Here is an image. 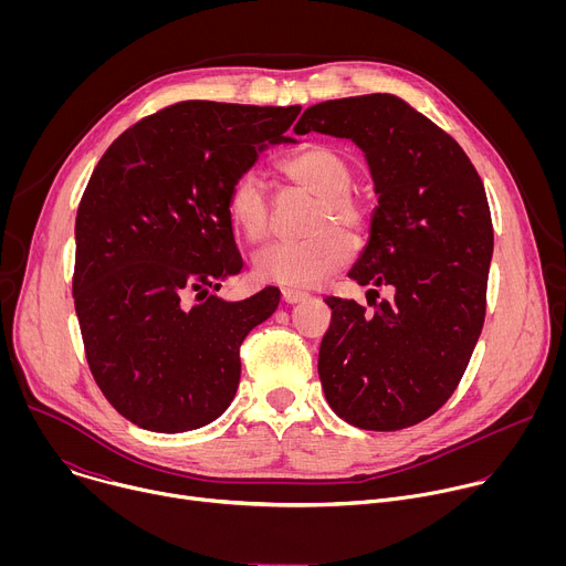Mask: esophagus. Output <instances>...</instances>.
<instances>
[{
    "mask_svg": "<svg viewBox=\"0 0 566 566\" xmlns=\"http://www.w3.org/2000/svg\"><path fill=\"white\" fill-rule=\"evenodd\" d=\"M308 297V293H304V291H297V289H282V300L286 302V304H297V302H302V300H306Z\"/></svg>",
    "mask_w": 566,
    "mask_h": 566,
    "instance_id": "1",
    "label": "esophagus"
}]
</instances>
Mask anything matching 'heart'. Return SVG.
<instances>
[{
	"mask_svg": "<svg viewBox=\"0 0 566 566\" xmlns=\"http://www.w3.org/2000/svg\"><path fill=\"white\" fill-rule=\"evenodd\" d=\"M282 179L315 199L308 219L311 237L273 244L255 255L253 271L260 282L286 289H308L343 269L354 255L353 239L369 228L367 203L352 192V160L332 145H306L277 166ZM226 212L234 230L251 244L271 232V195L255 172L239 175L226 195Z\"/></svg>",
	"mask_w": 566,
	"mask_h": 566,
	"instance_id": "b5f03b06",
	"label": "heart"
}]
</instances>
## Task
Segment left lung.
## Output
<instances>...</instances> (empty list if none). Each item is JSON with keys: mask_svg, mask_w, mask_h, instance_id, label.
Returning <instances> with one entry per match:
<instances>
[{"mask_svg": "<svg viewBox=\"0 0 566 566\" xmlns=\"http://www.w3.org/2000/svg\"><path fill=\"white\" fill-rule=\"evenodd\" d=\"M300 132L352 138L367 156L378 208L349 277L394 289L367 311L327 297L332 325L317 374L332 410L394 432L432 417L457 389L486 317L493 221L461 145L394 94L308 107Z\"/></svg>", "mask_w": 566, "mask_h": 566, "instance_id": "1", "label": "left lung"}]
</instances>
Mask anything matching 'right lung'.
I'll return each instance as SVG.
<instances>
[{
  "label": "right lung",
  "mask_w": 566,
  "mask_h": 566,
  "mask_svg": "<svg viewBox=\"0 0 566 566\" xmlns=\"http://www.w3.org/2000/svg\"><path fill=\"white\" fill-rule=\"evenodd\" d=\"M297 114L184 101L125 129L98 160L75 217L73 302L92 376L134 426L197 430L234 398L239 347L280 291L214 295L241 271L226 195L266 145L293 140Z\"/></svg>",
  "instance_id": "add662e5"
}]
</instances>
